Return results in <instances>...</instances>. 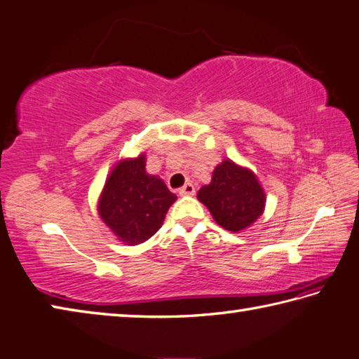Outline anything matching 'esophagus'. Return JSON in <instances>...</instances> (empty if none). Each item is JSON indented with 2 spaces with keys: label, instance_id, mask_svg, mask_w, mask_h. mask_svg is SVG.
I'll list each match as a JSON object with an SVG mask.
<instances>
[{
  "label": "esophagus",
  "instance_id": "1",
  "mask_svg": "<svg viewBox=\"0 0 359 359\" xmlns=\"http://www.w3.org/2000/svg\"><path fill=\"white\" fill-rule=\"evenodd\" d=\"M194 194H195V187L192 182H186V184L180 189L181 197H191V195H194Z\"/></svg>",
  "mask_w": 359,
  "mask_h": 359
}]
</instances>
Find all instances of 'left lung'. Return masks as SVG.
I'll use <instances>...</instances> for the list:
<instances>
[{
    "instance_id": "obj_1",
    "label": "left lung",
    "mask_w": 359,
    "mask_h": 359,
    "mask_svg": "<svg viewBox=\"0 0 359 359\" xmlns=\"http://www.w3.org/2000/svg\"><path fill=\"white\" fill-rule=\"evenodd\" d=\"M197 197L214 220L233 233L252 225L266 205V195L255 173L231 161L215 167L211 182L200 189Z\"/></svg>"
}]
</instances>
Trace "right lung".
Wrapping results in <instances>:
<instances>
[{"label":"right lung","instance_id":"1","mask_svg":"<svg viewBox=\"0 0 359 359\" xmlns=\"http://www.w3.org/2000/svg\"><path fill=\"white\" fill-rule=\"evenodd\" d=\"M177 195L164 181L145 172V156L118 162L101 194V219L117 238L137 245L158 231Z\"/></svg>","mask_w":359,"mask_h":359}]
</instances>
